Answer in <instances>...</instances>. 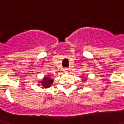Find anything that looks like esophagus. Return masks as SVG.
I'll use <instances>...</instances> for the list:
<instances>
[{
    "mask_svg": "<svg viewBox=\"0 0 124 124\" xmlns=\"http://www.w3.org/2000/svg\"><path fill=\"white\" fill-rule=\"evenodd\" d=\"M63 70H64V72H65V73H68V72H69V69H67V68H64Z\"/></svg>",
    "mask_w": 124,
    "mask_h": 124,
    "instance_id": "obj_1",
    "label": "esophagus"
}]
</instances>
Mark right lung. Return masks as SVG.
<instances>
[{
  "label": "right lung",
  "mask_w": 124,
  "mask_h": 124,
  "mask_svg": "<svg viewBox=\"0 0 124 124\" xmlns=\"http://www.w3.org/2000/svg\"><path fill=\"white\" fill-rule=\"evenodd\" d=\"M53 81L54 80L51 79L50 77H45V78H44L43 81H42L41 82L42 85L46 88V87H49L51 85V83H53Z\"/></svg>",
  "instance_id": "obj_1"
}]
</instances>
